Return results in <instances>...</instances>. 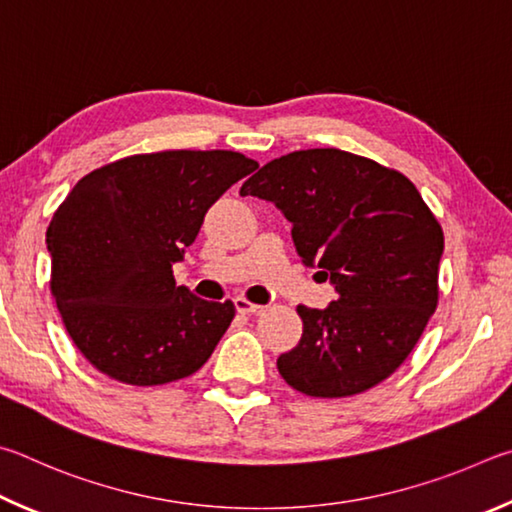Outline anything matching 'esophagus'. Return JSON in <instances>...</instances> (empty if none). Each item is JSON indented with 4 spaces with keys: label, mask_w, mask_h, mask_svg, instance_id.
Instances as JSON below:
<instances>
[{
    "label": "esophagus",
    "mask_w": 512,
    "mask_h": 512,
    "mask_svg": "<svg viewBox=\"0 0 512 512\" xmlns=\"http://www.w3.org/2000/svg\"><path fill=\"white\" fill-rule=\"evenodd\" d=\"M233 303H236V310L240 312V315H256V312L263 310L261 306H256V303L247 301L245 297H236L233 299Z\"/></svg>",
    "instance_id": "obj_1"
}]
</instances>
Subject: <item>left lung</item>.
<instances>
[{"mask_svg": "<svg viewBox=\"0 0 512 512\" xmlns=\"http://www.w3.org/2000/svg\"><path fill=\"white\" fill-rule=\"evenodd\" d=\"M292 224L301 263L335 285L328 308L299 306L301 342L276 366L312 398L375 387L414 351L438 303L443 229L398 170L337 148L297 150L240 188Z\"/></svg>", "mask_w": 512, "mask_h": 512, "instance_id": "left-lung-1", "label": "left lung"}]
</instances>
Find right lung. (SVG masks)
Masks as SVG:
<instances>
[{"instance_id":"add662e5","label":"right lung","mask_w":512,"mask_h":512,"mask_svg":"<svg viewBox=\"0 0 512 512\" xmlns=\"http://www.w3.org/2000/svg\"><path fill=\"white\" fill-rule=\"evenodd\" d=\"M258 164L231 150H164L96 168L47 229L51 294L85 360L155 387L209 360L236 308L175 285L209 206Z\"/></svg>"}]
</instances>
